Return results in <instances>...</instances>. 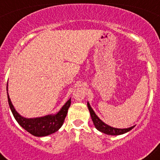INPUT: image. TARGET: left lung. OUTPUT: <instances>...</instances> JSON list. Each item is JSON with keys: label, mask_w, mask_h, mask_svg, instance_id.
<instances>
[{"label": "left lung", "mask_w": 160, "mask_h": 160, "mask_svg": "<svg viewBox=\"0 0 160 160\" xmlns=\"http://www.w3.org/2000/svg\"><path fill=\"white\" fill-rule=\"evenodd\" d=\"M87 107H88L89 111H90V116H91V118H92V121L94 122L95 128H97L99 131L102 133H105L107 135H122V134H124V133L128 132L129 131H131L134 127H131V128H125V129H118V128H111L110 126L107 125L106 123L100 120L98 118V117L96 115V114L94 113V111H93V109L90 107L89 102H87Z\"/></svg>", "instance_id": "8db88e82"}]
</instances>
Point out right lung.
<instances>
[{
	"instance_id": "add662e5",
	"label": "right lung",
	"mask_w": 160,
	"mask_h": 160,
	"mask_svg": "<svg viewBox=\"0 0 160 160\" xmlns=\"http://www.w3.org/2000/svg\"><path fill=\"white\" fill-rule=\"evenodd\" d=\"M8 101L11 111L19 125L23 128L25 131L30 133L31 135L38 137L46 136L58 131L59 128L62 126L64 122L68 112V109L71 103V100H68L66 104L59 111V112L55 115H47V116L35 118H25L21 116L14 109L10 98L8 97Z\"/></svg>"
}]
</instances>
